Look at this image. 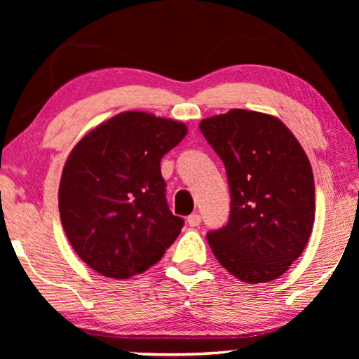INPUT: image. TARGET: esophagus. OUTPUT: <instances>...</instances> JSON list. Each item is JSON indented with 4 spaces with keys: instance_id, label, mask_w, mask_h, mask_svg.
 Instances as JSON below:
<instances>
[{
    "instance_id": "obj_1",
    "label": "esophagus",
    "mask_w": 359,
    "mask_h": 359,
    "mask_svg": "<svg viewBox=\"0 0 359 359\" xmlns=\"http://www.w3.org/2000/svg\"><path fill=\"white\" fill-rule=\"evenodd\" d=\"M188 224L191 225V227H198V225L201 224V215L199 214H191L188 217Z\"/></svg>"
}]
</instances>
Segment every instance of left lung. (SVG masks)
Segmentation results:
<instances>
[{"instance_id":"1","label":"left lung","mask_w":359,"mask_h":359,"mask_svg":"<svg viewBox=\"0 0 359 359\" xmlns=\"http://www.w3.org/2000/svg\"><path fill=\"white\" fill-rule=\"evenodd\" d=\"M199 129L224 161L230 188L229 222L205 235L212 253L240 281H273L311 237V161L292 132L262 112L232 109L204 119Z\"/></svg>"}]
</instances>
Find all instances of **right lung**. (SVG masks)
I'll return each mask as SVG.
<instances>
[{
	"label": "right lung",
	"instance_id": "obj_1",
	"mask_svg": "<svg viewBox=\"0 0 359 359\" xmlns=\"http://www.w3.org/2000/svg\"><path fill=\"white\" fill-rule=\"evenodd\" d=\"M184 124L121 112L78 142L58 188L72 247L102 276L127 279L163 257L184 220L166 203L160 161L184 139Z\"/></svg>",
	"mask_w": 359,
	"mask_h": 359
}]
</instances>
